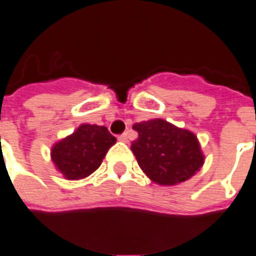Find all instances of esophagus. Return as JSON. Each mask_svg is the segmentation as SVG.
<instances>
[{"label":"esophagus","instance_id":"esophagus-1","mask_svg":"<svg viewBox=\"0 0 256 256\" xmlns=\"http://www.w3.org/2000/svg\"><path fill=\"white\" fill-rule=\"evenodd\" d=\"M118 140H120V142H128V132H124V134H120V136H118Z\"/></svg>","mask_w":256,"mask_h":256}]
</instances>
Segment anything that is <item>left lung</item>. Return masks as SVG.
Returning <instances> with one entry per match:
<instances>
[{
    "label": "left lung",
    "instance_id": "1",
    "mask_svg": "<svg viewBox=\"0 0 256 256\" xmlns=\"http://www.w3.org/2000/svg\"><path fill=\"white\" fill-rule=\"evenodd\" d=\"M138 138L132 150L138 165L150 180L161 185L184 182L204 164L198 136L164 120L140 122L132 126Z\"/></svg>",
    "mask_w": 256,
    "mask_h": 256
}]
</instances>
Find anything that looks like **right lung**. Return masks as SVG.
Masks as SVG:
<instances>
[{
    "instance_id": "right-lung-1",
    "label": "right lung",
    "mask_w": 256,
    "mask_h": 256,
    "mask_svg": "<svg viewBox=\"0 0 256 256\" xmlns=\"http://www.w3.org/2000/svg\"><path fill=\"white\" fill-rule=\"evenodd\" d=\"M116 142L104 126L80 124L50 150V157L67 180H80L100 166L107 150Z\"/></svg>"
}]
</instances>
